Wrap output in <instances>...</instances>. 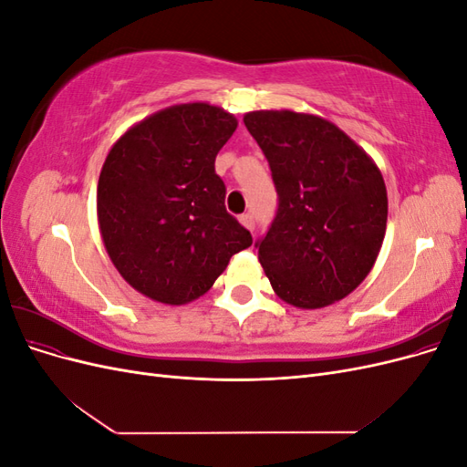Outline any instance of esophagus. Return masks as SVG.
Segmentation results:
<instances>
[{"label":"esophagus","mask_w":467,"mask_h":467,"mask_svg":"<svg viewBox=\"0 0 467 467\" xmlns=\"http://www.w3.org/2000/svg\"><path fill=\"white\" fill-rule=\"evenodd\" d=\"M239 222H242V225H245V228H247L249 232H253V228H255V218H253L251 214L239 216Z\"/></svg>","instance_id":"1"}]
</instances>
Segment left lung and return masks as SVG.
<instances>
[{"instance_id": "obj_1", "label": "left lung", "mask_w": 467, "mask_h": 467, "mask_svg": "<svg viewBox=\"0 0 467 467\" xmlns=\"http://www.w3.org/2000/svg\"><path fill=\"white\" fill-rule=\"evenodd\" d=\"M271 165L278 210L257 242L280 300L317 309L343 300L368 276L388 222L378 165L338 126L294 110L244 117Z\"/></svg>"}]
</instances>
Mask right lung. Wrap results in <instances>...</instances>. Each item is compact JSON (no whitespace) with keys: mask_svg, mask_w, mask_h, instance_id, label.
Masks as SVG:
<instances>
[{"mask_svg":"<svg viewBox=\"0 0 467 467\" xmlns=\"http://www.w3.org/2000/svg\"><path fill=\"white\" fill-rule=\"evenodd\" d=\"M237 129L222 107L153 112L110 148L97 218L112 265L146 298L182 306L206 294L251 234L225 210L214 161Z\"/></svg>","mask_w":467,"mask_h":467,"instance_id":"obj_1","label":"right lung"}]
</instances>
